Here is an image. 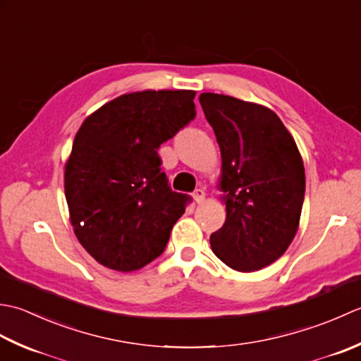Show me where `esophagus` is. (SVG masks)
<instances>
[{
    "instance_id": "obj_1",
    "label": "esophagus",
    "mask_w": 361,
    "mask_h": 361,
    "mask_svg": "<svg viewBox=\"0 0 361 361\" xmlns=\"http://www.w3.org/2000/svg\"><path fill=\"white\" fill-rule=\"evenodd\" d=\"M193 200L196 201V204H202L205 200V191L202 188H197L193 191Z\"/></svg>"
}]
</instances>
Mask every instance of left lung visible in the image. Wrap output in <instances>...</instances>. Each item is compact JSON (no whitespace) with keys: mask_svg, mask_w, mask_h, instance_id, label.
Returning a JSON list of instances; mask_svg holds the SVG:
<instances>
[{"mask_svg":"<svg viewBox=\"0 0 361 361\" xmlns=\"http://www.w3.org/2000/svg\"><path fill=\"white\" fill-rule=\"evenodd\" d=\"M200 102L221 151L226 223L212 251L241 273L262 269L288 249L305 195L302 157L281 118L254 102L202 93Z\"/></svg>","mask_w":361,"mask_h":361,"instance_id":"1","label":"left lung"}]
</instances>
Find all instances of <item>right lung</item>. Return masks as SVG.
<instances>
[{
  "mask_svg": "<svg viewBox=\"0 0 361 361\" xmlns=\"http://www.w3.org/2000/svg\"><path fill=\"white\" fill-rule=\"evenodd\" d=\"M195 94H121L79 128L65 165V197L79 243L104 267L129 273L165 251L191 197L168 185L157 149L195 118Z\"/></svg>",
  "mask_w": 361,
  "mask_h": 361,
  "instance_id": "right-lung-1",
  "label": "right lung"
}]
</instances>
